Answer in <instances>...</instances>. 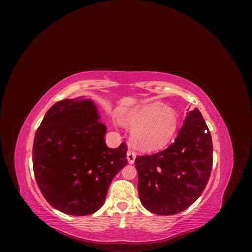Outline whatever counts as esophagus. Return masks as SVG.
<instances>
[{"label": "esophagus", "mask_w": 252, "mask_h": 252, "mask_svg": "<svg viewBox=\"0 0 252 252\" xmlns=\"http://www.w3.org/2000/svg\"><path fill=\"white\" fill-rule=\"evenodd\" d=\"M135 157H136L135 151H133L131 148H129L128 151H127V159H128L129 164H133L134 163Z\"/></svg>", "instance_id": "34e87169"}]
</instances>
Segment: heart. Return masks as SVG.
Listing matches in <instances>:
<instances>
[{
  "mask_svg": "<svg viewBox=\"0 0 252 252\" xmlns=\"http://www.w3.org/2000/svg\"><path fill=\"white\" fill-rule=\"evenodd\" d=\"M133 130V143L142 150L154 151L165 147L177 132L178 113L162 103H150L135 108L125 120Z\"/></svg>",
  "mask_w": 252,
  "mask_h": 252,
  "instance_id": "heart-1",
  "label": "heart"
}]
</instances>
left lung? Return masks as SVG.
Segmentation results:
<instances>
[{
	"label": "left lung",
	"mask_w": 252,
	"mask_h": 252,
	"mask_svg": "<svg viewBox=\"0 0 252 252\" xmlns=\"http://www.w3.org/2000/svg\"><path fill=\"white\" fill-rule=\"evenodd\" d=\"M138 190L143 206L157 215H175L192 205L207 185L212 142L200 110L190 111L166 149L138 156Z\"/></svg>",
	"instance_id": "left-lung-1"
}]
</instances>
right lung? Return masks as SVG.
<instances>
[{"instance_id":"obj_1","label":"right lung","mask_w":252,"mask_h":252,"mask_svg":"<svg viewBox=\"0 0 252 252\" xmlns=\"http://www.w3.org/2000/svg\"><path fill=\"white\" fill-rule=\"evenodd\" d=\"M89 100H62L45 114L34 136L32 162L42 194L72 216L102 207L112 179L125 167L127 145L109 148L106 126Z\"/></svg>"}]
</instances>
